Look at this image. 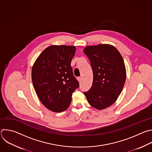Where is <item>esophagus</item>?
<instances>
[{
	"label": "esophagus",
	"mask_w": 152,
	"mask_h": 152,
	"mask_svg": "<svg viewBox=\"0 0 152 152\" xmlns=\"http://www.w3.org/2000/svg\"><path fill=\"white\" fill-rule=\"evenodd\" d=\"M77 80H78V81H79V82H80L82 81V77H78V78H77Z\"/></svg>",
	"instance_id": "obj_1"
}]
</instances>
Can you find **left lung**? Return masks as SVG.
<instances>
[{"label": "left lung", "mask_w": 152, "mask_h": 152, "mask_svg": "<svg viewBox=\"0 0 152 152\" xmlns=\"http://www.w3.org/2000/svg\"><path fill=\"white\" fill-rule=\"evenodd\" d=\"M83 52L93 72L92 85L84 94L91 106L104 109L116 102L123 89L126 76L123 58L114 46L108 44L88 46Z\"/></svg>", "instance_id": "1"}]
</instances>
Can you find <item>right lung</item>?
Instances as JSON below:
<instances>
[{
	"instance_id": "right-lung-1",
	"label": "right lung",
	"mask_w": 152,
	"mask_h": 152,
	"mask_svg": "<svg viewBox=\"0 0 152 152\" xmlns=\"http://www.w3.org/2000/svg\"><path fill=\"white\" fill-rule=\"evenodd\" d=\"M76 49L74 46H50L32 67L31 79L37 95L54 112H63L69 107L72 93L79 86L71 66Z\"/></svg>"
}]
</instances>
